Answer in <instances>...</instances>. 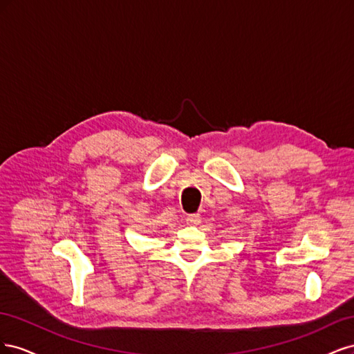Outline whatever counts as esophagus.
I'll return each mask as SVG.
<instances>
[{"mask_svg":"<svg viewBox=\"0 0 354 354\" xmlns=\"http://www.w3.org/2000/svg\"><path fill=\"white\" fill-rule=\"evenodd\" d=\"M186 223L189 224V226H198V224L201 223V216L199 214H189V216L186 217Z\"/></svg>","mask_w":354,"mask_h":354,"instance_id":"obj_1","label":"esophagus"}]
</instances>
